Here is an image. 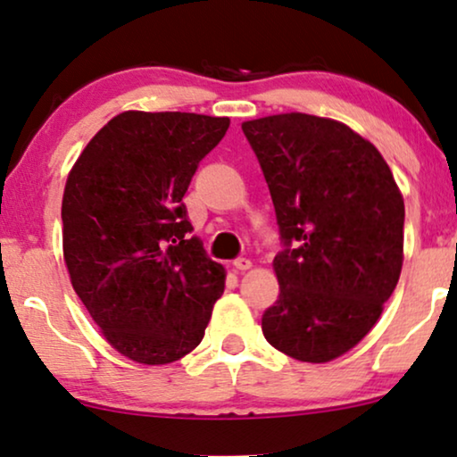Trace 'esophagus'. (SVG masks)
<instances>
[{"label":"esophagus","mask_w":457,"mask_h":457,"mask_svg":"<svg viewBox=\"0 0 457 457\" xmlns=\"http://www.w3.org/2000/svg\"><path fill=\"white\" fill-rule=\"evenodd\" d=\"M233 266L237 268V270H249V268H252V260H247V258H237L235 262H233Z\"/></svg>","instance_id":"1"}]
</instances>
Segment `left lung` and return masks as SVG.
Returning <instances> with one entry per match:
<instances>
[{
  "mask_svg": "<svg viewBox=\"0 0 457 457\" xmlns=\"http://www.w3.org/2000/svg\"><path fill=\"white\" fill-rule=\"evenodd\" d=\"M270 189L283 249L278 299L262 333L278 352L322 364L377 324L403 262V197L370 141L330 118L241 124Z\"/></svg>",
  "mask_w": 457,
  "mask_h": 457,
  "instance_id": "obj_1",
  "label": "left lung"
}]
</instances>
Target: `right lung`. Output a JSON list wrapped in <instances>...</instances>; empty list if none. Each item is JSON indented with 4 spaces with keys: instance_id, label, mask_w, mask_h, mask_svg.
Instances as JSON below:
<instances>
[{
    "instance_id": "1",
    "label": "right lung",
    "mask_w": 457,
    "mask_h": 457,
    "mask_svg": "<svg viewBox=\"0 0 457 457\" xmlns=\"http://www.w3.org/2000/svg\"><path fill=\"white\" fill-rule=\"evenodd\" d=\"M228 118L122 112L83 149L62 199L74 291L112 347L139 364H170L204 339L224 291L183 197Z\"/></svg>"
}]
</instances>
